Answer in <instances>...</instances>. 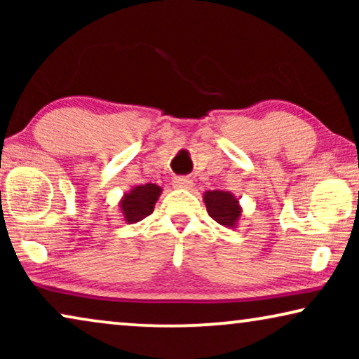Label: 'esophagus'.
I'll use <instances>...</instances> for the list:
<instances>
[{
    "label": "esophagus",
    "instance_id": "34e87169",
    "mask_svg": "<svg viewBox=\"0 0 359 359\" xmlns=\"http://www.w3.org/2000/svg\"><path fill=\"white\" fill-rule=\"evenodd\" d=\"M173 186L176 189H191L193 188V181L189 178H184V176H181V178L173 180Z\"/></svg>",
    "mask_w": 359,
    "mask_h": 359
}]
</instances>
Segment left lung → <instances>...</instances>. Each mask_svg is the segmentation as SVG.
<instances>
[{"mask_svg": "<svg viewBox=\"0 0 359 359\" xmlns=\"http://www.w3.org/2000/svg\"><path fill=\"white\" fill-rule=\"evenodd\" d=\"M204 204L208 209V214L215 222L229 229H237V225L242 219V205L237 196H233L230 191H205Z\"/></svg>", "mask_w": 359, "mask_h": 359, "instance_id": "obj_1", "label": "left lung"}]
</instances>
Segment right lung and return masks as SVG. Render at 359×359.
Here are the masks:
<instances>
[{
    "label": "right lung",
    "instance_id": "right-lung-1",
    "mask_svg": "<svg viewBox=\"0 0 359 359\" xmlns=\"http://www.w3.org/2000/svg\"><path fill=\"white\" fill-rule=\"evenodd\" d=\"M161 189L158 184L149 183L134 186L127 191L119 201V210L126 224H137L147 215L154 212L156 201L161 196Z\"/></svg>",
    "mask_w": 359,
    "mask_h": 359
}]
</instances>
